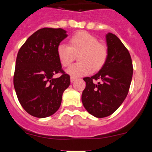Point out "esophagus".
<instances>
[{
	"label": "esophagus",
	"instance_id": "34e87169",
	"mask_svg": "<svg viewBox=\"0 0 152 152\" xmlns=\"http://www.w3.org/2000/svg\"><path fill=\"white\" fill-rule=\"evenodd\" d=\"M70 79H71V82H72V83H73V82H74V81H75V80H76V77H71V78H70Z\"/></svg>",
	"mask_w": 152,
	"mask_h": 152
}]
</instances>
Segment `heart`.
<instances>
[{
	"mask_svg": "<svg viewBox=\"0 0 152 152\" xmlns=\"http://www.w3.org/2000/svg\"><path fill=\"white\" fill-rule=\"evenodd\" d=\"M70 45L60 43L57 46V56L64 67L69 66L75 60V55H79V63L73 64L66 70L72 77H77L89 75L94 70L100 69L105 63L107 50L105 45L99 43L97 39L90 33L80 31L70 38Z\"/></svg>",
	"mask_w": 152,
	"mask_h": 152,
	"instance_id": "obj_1",
	"label": "heart"
}]
</instances>
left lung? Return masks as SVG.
<instances>
[{
    "mask_svg": "<svg viewBox=\"0 0 152 152\" xmlns=\"http://www.w3.org/2000/svg\"><path fill=\"white\" fill-rule=\"evenodd\" d=\"M106 42L105 63L96 75L84 77L86 88L81 96L84 108L96 118L107 117L121 106L128 94L133 74L131 56L121 40L108 33Z\"/></svg>",
    "mask_w": 152,
    "mask_h": 152,
    "instance_id": "8db88e82",
    "label": "left lung"
}]
</instances>
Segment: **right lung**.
Returning <instances> with one entry per match:
<instances>
[{
    "label": "right lung",
    "instance_id": "obj_1",
    "mask_svg": "<svg viewBox=\"0 0 152 152\" xmlns=\"http://www.w3.org/2000/svg\"><path fill=\"white\" fill-rule=\"evenodd\" d=\"M68 36L58 28H42L26 39L16 60L13 85L23 108L37 118L50 116L59 109L70 76L61 69L57 46ZM62 73L59 78L54 75Z\"/></svg>",
    "mask_w": 152,
    "mask_h": 152
}]
</instances>
